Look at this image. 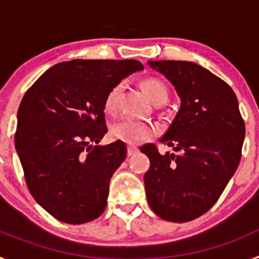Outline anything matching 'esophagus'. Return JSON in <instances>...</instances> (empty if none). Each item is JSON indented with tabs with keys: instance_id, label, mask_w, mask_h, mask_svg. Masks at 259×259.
Returning a JSON list of instances; mask_svg holds the SVG:
<instances>
[{
	"instance_id": "34e87169",
	"label": "esophagus",
	"mask_w": 259,
	"mask_h": 259,
	"mask_svg": "<svg viewBox=\"0 0 259 259\" xmlns=\"http://www.w3.org/2000/svg\"><path fill=\"white\" fill-rule=\"evenodd\" d=\"M137 152H139V149H137L136 146H128L127 154L130 155V157H132V155H135V154H136Z\"/></svg>"
}]
</instances>
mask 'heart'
Instances as JSON below:
<instances>
[{
  "label": "heart",
  "instance_id": "obj_1",
  "mask_svg": "<svg viewBox=\"0 0 259 259\" xmlns=\"http://www.w3.org/2000/svg\"><path fill=\"white\" fill-rule=\"evenodd\" d=\"M140 85L146 97L149 98L154 105H162L167 100L168 91L161 80L148 77V79L141 81ZM122 91L123 83L116 84L110 89V92L107 93L104 102L105 111L107 114L116 113L119 96H120ZM110 134L115 140L124 141V143L131 144V145H137V144H141L152 139L155 134V128L149 123L132 120V119H123V120H119L111 125Z\"/></svg>",
  "mask_w": 259,
  "mask_h": 259
}]
</instances>
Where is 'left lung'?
Masks as SVG:
<instances>
[{
  "mask_svg": "<svg viewBox=\"0 0 259 259\" xmlns=\"http://www.w3.org/2000/svg\"><path fill=\"white\" fill-rule=\"evenodd\" d=\"M170 80L180 109L161 143L176 153L141 146L150 167L144 175L146 198L164 221H193L214 205L241 158L245 124L235 92L221 77L187 61H149Z\"/></svg>",
  "mask_w": 259,
  "mask_h": 259,
  "instance_id": "left-lung-1",
  "label": "left lung"
}]
</instances>
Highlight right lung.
<instances>
[{
  "label": "right lung",
  "mask_w": 259,
  "mask_h": 259,
  "mask_svg": "<svg viewBox=\"0 0 259 259\" xmlns=\"http://www.w3.org/2000/svg\"><path fill=\"white\" fill-rule=\"evenodd\" d=\"M143 68L135 59L61 62L23 97L15 149L31 194L58 221L81 224L104 212L110 179L127 155L120 140L98 145L107 132L105 98Z\"/></svg>",
  "instance_id": "right-lung-1"
}]
</instances>
